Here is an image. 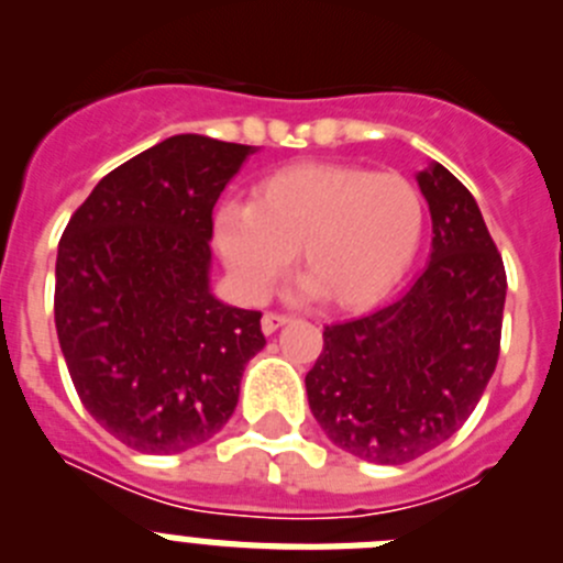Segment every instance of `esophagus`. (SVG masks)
I'll return each mask as SVG.
<instances>
[{
    "mask_svg": "<svg viewBox=\"0 0 563 563\" xmlns=\"http://www.w3.org/2000/svg\"><path fill=\"white\" fill-rule=\"evenodd\" d=\"M287 321H290L287 316H278V312H265V316H262V332H265V335H273V332H276L278 327H285Z\"/></svg>",
    "mask_w": 563,
    "mask_h": 563,
    "instance_id": "obj_1",
    "label": "esophagus"
}]
</instances>
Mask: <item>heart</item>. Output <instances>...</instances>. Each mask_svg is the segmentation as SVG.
<instances>
[{
  "label": "heart",
  "mask_w": 563,
  "mask_h": 563,
  "mask_svg": "<svg viewBox=\"0 0 563 563\" xmlns=\"http://www.w3.org/2000/svg\"><path fill=\"white\" fill-rule=\"evenodd\" d=\"M426 225L422 194L402 174L343 163H298L253 186L251 206L213 217V245L247 298H262L292 253L301 296L335 310H369L415 262Z\"/></svg>",
  "instance_id": "obj_1"
}]
</instances>
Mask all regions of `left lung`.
<instances>
[{
  "label": "left lung",
  "mask_w": 563,
  "mask_h": 563,
  "mask_svg": "<svg viewBox=\"0 0 563 563\" xmlns=\"http://www.w3.org/2000/svg\"><path fill=\"white\" fill-rule=\"evenodd\" d=\"M431 258L395 305L324 327L307 400L346 454L402 465L460 431L499 361L507 276L474 194L440 163L417 172Z\"/></svg>",
  "instance_id": "left-lung-1"
}]
</instances>
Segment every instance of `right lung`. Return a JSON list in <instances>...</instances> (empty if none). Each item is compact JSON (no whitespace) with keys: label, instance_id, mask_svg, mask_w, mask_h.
Masks as SVG:
<instances>
[{"label":"right lung","instance_id":"right-lung-1","mask_svg":"<svg viewBox=\"0 0 563 563\" xmlns=\"http://www.w3.org/2000/svg\"><path fill=\"white\" fill-rule=\"evenodd\" d=\"M256 148L174 134L109 172L58 242L56 332L84 409L143 454L231 420L256 310L211 292L213 206Z\"/></svg>","mask_w":563,"mask_h":563}]
</instances>
